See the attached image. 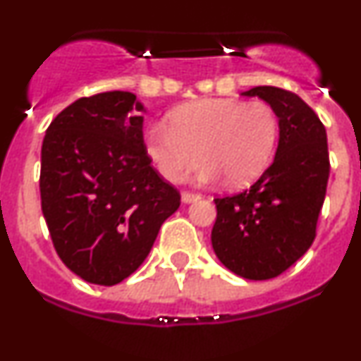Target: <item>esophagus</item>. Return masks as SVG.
Returning <instances> with one entry per match:
<instances>
[{"mask_svg":"<svg viewBox=\"0 0 361 361\" xmlns=\"http://www.w3.org/2000/svg\"><path fill=\"white\" fill-rule=\"evenodd\" d=\"M202 195L198 193H190V192H185L181 193V200H183V204H193V202L200 200Z\"/></svg>","mask_w":361,"mask_h":361,"instance_id":"obj_1","label":"esophagus"}]
</instances>
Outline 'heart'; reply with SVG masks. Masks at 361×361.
Segmentation results:
<instances>
[{
	"label": "heart",
	"mask_w": 361,
	"mask_h": 361,
	"mask_svg": "<svg viewBox=\"0 0 361 361\" xmlns=\"http://www.w3.org/2000/svg\"><path fill=\"white\" fill-rule=\"evenodd\" d=\"M168 120L169 126L147 128L144 149L169 183H178L202 157L195 180L214 183L224 176L229 186H244L264 171L279 140V117L264 102L202 98L176 106Z\"/></svg>",
	"instance_id": "b5f03b06"
}]
</instances>
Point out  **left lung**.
I'll list each match as a JSON object with an SVG mask.
<instances>
[{
  "instance_id": "obj_1",
  "label": "left lung",
  "mask_w": 361,
  "mask_h": 361,
  "mask_svg": "<svg viewBox=\"0 0 361 361\" xmlns=\"http://www.w3.org/2000/svg\"><path fill=\"white\" fill-rule=\"evenodd\" d=\"M279 117V146L267 171L241 193L215 198L212 247L227 270L247 280L275 279L309 250L324 204L329 156L326 128L287 90L256 86Z\"/></svg>"
}]
</instances>
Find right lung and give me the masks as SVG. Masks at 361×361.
I'll use <instances>...</instances> for the list:
<instances>
[{"mask_svg": "<svg viewBox=\"0 0 361 361\" xmlns=\"http://www.w3.org/2000/svg\"><path fill=\"white\" fill-rule=\"evenodd\" d=\"M144 111L130 91H106L71 103L45 130L42 214L62 263L88 283L130 276L180 207L146 154Z\"/></svg>", "mask_w": 361, "mask_h": 361, "instance_id": "1", "label": "right lung"}]
</instances>
